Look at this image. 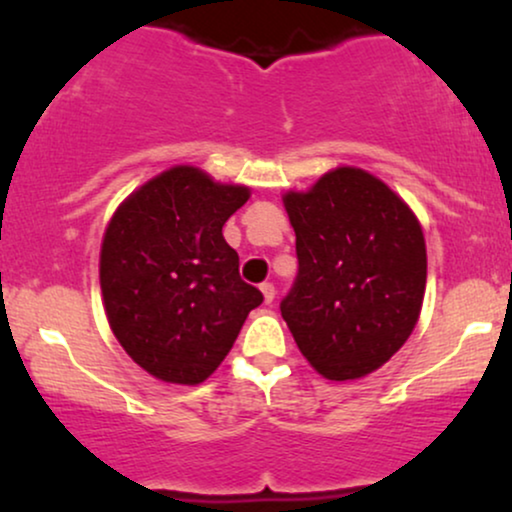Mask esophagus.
<instances>
[{
	"label": "esophagus",
	"instance_id": "esophagus-1",
	"mask_svg": "<svg viewBox=\"0 0 512 512\" xmlns=\"http://www.w3.org/2000/svg\"><path fill=\"white\" fill-rule=\"evenodd\" d=\"M261 291H263V298H265V302H270L274 300V295H277V291H274V286L270 284V281H265V284H261Z\"/></svg>",
	"mask_w": 512,
	"mask_h": 512
}]
</instances>
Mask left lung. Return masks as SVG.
<instances>
[{
	"label": "left lung",
	"instance_id": "left-lung-1",
	"mask_svg": "<svg viewBox=\"0 0 512 512\" xmlns=\"http://www.w3.org/2000/svg\"><path fill=\"white\" fill-rule=\"evenodd\" d=\"M298 277L281 316L309 365L330 381L360 379L388 362L416 328L427 251L416 214L360 168L325 173L284 196Z\"/></svg>",
	"mask_w": 512,
	"mask_h": 512
}]
</instances>
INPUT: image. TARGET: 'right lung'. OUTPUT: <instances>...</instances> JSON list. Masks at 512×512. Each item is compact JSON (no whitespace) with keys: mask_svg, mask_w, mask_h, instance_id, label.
Segmentation results:
<instances>
[{"mask_svg":"<svg viewBox=\"0 0 512 512\" xmlns=\"http://www.w3.org/2000/svg\"><path fill=\"white\" fill-rule=\"evenodd\" d=\"M247 198V187L175 166L110 219L101 244L108 323L131 360L161 381H205L263 302L221 233Z\"/></svg>","mask_w":512,"mask_h":512,"instance_id":"1","label":"right lung"}]
</instances>
